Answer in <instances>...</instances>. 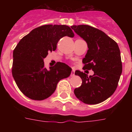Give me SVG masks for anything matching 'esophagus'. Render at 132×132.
Returning <instances> with one entry per match:
<instances>
[{"mask_svg":"<svg viewBox=\"0 0 132 132\" xmlns=\"http://www.w3.org/2000/svg\"><path fill=\"white\" fill-rule=\"evenodd\" d=\"M71 77L75 76V71H74V70H73V71H71Z\"/></svg>","mask_w":132,"mask_h":132,"instance_id":"esophagus-1","label":"esophagus"}]
</instances>
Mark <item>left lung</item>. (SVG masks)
<instances>
[{
    "mask_svg": "<svg viewBox=\"0 0 132 132\" xmlns=\"http://www.w3.org/2000/svg\"><path fill=\"white\" fill-rule=\"evenodd\" d=\"M77 34L86 41L88 51L82 59L83 68L93 75L76 71L82 85L74 90L79 100L87 104L101 103L112 95L122 72L120 51L117 43L104 32L88 25L72 26Z\"/></svg>",
    "mask_w": 132,
    "mask_h": 132,
    "instance_id": "left-lung-1",
    "label": "left lung"
}]
</instances>
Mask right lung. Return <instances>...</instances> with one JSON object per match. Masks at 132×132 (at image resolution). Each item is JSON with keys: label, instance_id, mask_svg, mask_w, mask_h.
<instances>
[{"label": "right lung", "instance_id": "1", "mask_svg": "<svg viewBox=\"0 0 132 132\" xmlns=\"http://www.w3.org/2000/svg\"><path fill=\"white\" fill-rule=\"evenodd\" d=\"M66 25H44L31 30L21 39L13 51L12 73L23 94L35 101H42L55 92L58 82L68 77L71 68L57 62L47 69L44 59L48 52L55 51L64 36L74 37Z\"/></svg>", "mask_w": 132, "mask_h": 132}]
</instances>
